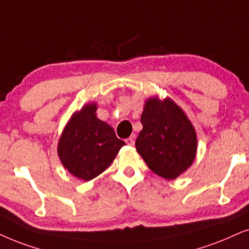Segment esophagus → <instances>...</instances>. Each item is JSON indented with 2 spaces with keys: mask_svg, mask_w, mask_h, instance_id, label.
<instances>
[{
  "mask_svg": "<svg viewBox=\"0 0 249 249\" xmlns=\"http://www.w3.org/2000/svg\"><path fill=\"white\" fill-rule=\"evenodd\" d=\"M125 142H126L128 146H133V144H134V135H132V137L127 138V139L125 140Z\"/></svg>",
  "mask_w": 249,
  "mask_h": 249,
  "instance_id": "34e87169",
  "label": "esophagus"
}]
</instances>
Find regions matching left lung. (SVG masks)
Listing matches in <instances>:
<instances>
[{"instance_id": "8db88e82", "label": "left lung", "mask_w": 249, "mask_h": 249, "mask_svg": "<svg viewBox=\"0 0 249 249\" xmlns=\"http://www.w3.org/2000/svg\"><path fill=\"white\" fill-rule=\"evenodd\" d=\"M141 124L142 130L135 147L153 172L175 179L193 163L196 134L186 115L172 100H148Z\"/></svg>"}]
</instances>
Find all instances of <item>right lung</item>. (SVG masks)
<instances>
[{
	"instance_id": "1",
	"label": "right lung",
	"mask_w": 249,
	"mask_h": 249,
	"mask_svg": "<svg viewBox=\"0 0 249 249\" xmlns=\"http://www.w3.org/2000/svg\"><path fill=\"white\" fill-rule=\"evenodd\" d=\"M95 112V105L84 107L68 123L58 142L63 165L85 181L102 174L125 144Z\"/></svg>"
}]
</instances>
